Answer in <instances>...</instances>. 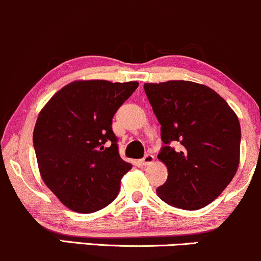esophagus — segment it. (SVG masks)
<instances>
[{"label": "esophagus", "instance_id": "34e87169", "mask_svg": "<svg viewBox=\"0 0 261 261\" xmlns=\"http://www.w3.org/2000/svg\"><path fill=\"white\" fill-rule=\"evenodd\" d=\"M153 162H154V155L147 153L142 158V160H141V164H142V166H148V164H152Z\"/></svg>", "mask_w": 261, "mask_h": 261}]
</instances>
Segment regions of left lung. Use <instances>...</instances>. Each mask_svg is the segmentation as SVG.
Listing matches in <instances>:
<instances>
[{
	"label": "left lung",
	"mask_w": 261,
	"mask_h": 261,
	"mask_svg": "<svg viewBox=\"0 0 261 261\" xmlns=\"http://www.w3.org/2000/svg\"><path fill=\"white\" fill-rule=\"evenodd\" d=\"M143 88L161 124L164 146L158 160L168 169L157 195L174 207H205L238 169L241 125L236 113L214 89L200 83L168 81L145 83Z\"/></svg>",
	"instance_id": "left-lung-1"
}]
</instances>
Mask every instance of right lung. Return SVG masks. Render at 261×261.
I'll return each mask as SVG.
<instances>
[{
    "label": "right lung",
    "instance_id": "add662e5",
    "mask_svg": "<svg viewBox=\"0 0 261 261\" xmlns=\"http://www.w3.org/2000/svg\"><path fill=\"white\" fill-rule=\"evenodd\" d=\"M137 87L139 82L74 81L39 113L33 133L39 170L66 207L92 214L118 196L133 164L119 154L113 116Z\"/></svg>",
    "mask_w": 261,
    "mask_h": 261
}]
</instances>
